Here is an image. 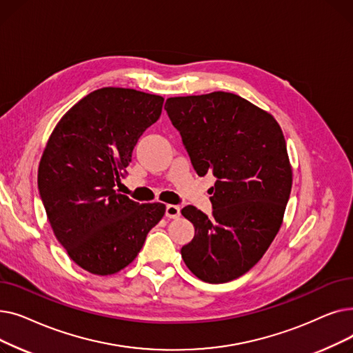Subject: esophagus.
<instances>
[{"mask_svg": "<svg viewBox=\"0 0 353 353\" xmlns=\"http://www.w3.org/2000/svg\"><path fill=\"white\" fill-rule=\"evenodd\" d=\"M165 217H169V219L180 217V208L174 206V205H167L165 206Z\"/></svg>", "mask_w": 353, "mask_h": 353, "instance_id": "34e87169", "label": "esophagus"}]
</instances>
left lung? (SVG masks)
Segmentation results:
<instances>
[{"label": "left lung", "mask_w": 353, "mask_h": 353, "mask_svg": "<svg viewBox=\"0 0 353 353\" xmlns=\"http://www.w3.org/2000/svg\"><path fill=\"white\" fill-rule=\"evenodd\" d=\"M164 110L196 173L217 179L210 217L194 206L181 210L194 226L183 261L203 282L237 279L261 261L282 226L292 189L282 128L268 111L225 91L170 97Z\"/></svg>", "instance_id": "left-lung-1"}]
</instances>
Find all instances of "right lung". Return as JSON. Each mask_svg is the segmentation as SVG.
Segmentation results:
<instances>
[{
    "label": "right lung",
    "mask_w": 353,
    "mask_h": 353,
    "mask_svg": "<svg viewBox=\"0 0 353 353\" xmlns=\"http://www.w3.org/2000/svg\"><path fill=\"white\" fill-rule=\"evenodd\" d=\"M163 101L133 88L96 90L67 111L47 141L39 190L48 221L71 261L92 274L132 263L164 216L161 203L139 205L114 190Z\"/></svg>",
    "instance_id": "obj_1"
}]
</instances>
